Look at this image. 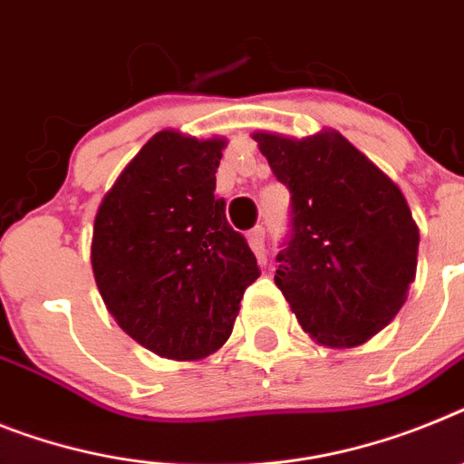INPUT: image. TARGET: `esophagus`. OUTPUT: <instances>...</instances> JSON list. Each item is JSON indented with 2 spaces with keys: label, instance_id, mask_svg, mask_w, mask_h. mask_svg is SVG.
<instances>
[{
  "label": "esophagus",
  "instance_id": "34e87169",
  "mask_svg": "<svg viewBox=\"0 0 464 464\" xmlns=\"http://www.w3.org/2000/svg\"><path fill=\"white\" fill-rule=\"evenodd\" d=\"M264 238H266V233H264L262 226H255L250 233H247V240H250V247L255 250V255L259 256L264 262Z\"/></svg>",
  "mask_w": 464,
  "mask_h": 464
}]
</instances>
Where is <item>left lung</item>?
<instances>
[{"label":"left lung","instance_id":"left-lung-1","mask_svg":"<svg viewBox=\"0 0 464 464\" xmlns=\"http://www.w3.org/2000/svg\"><path fill=\"white\" fill-rule=\"evenodd\" d=\"M255 139L290 190L276 285L314 340L363 344L392 323L415 280L420 233L406 198L337 131Z\"/></svg>","mask_w":464,"mask_h":464}]
</instances>
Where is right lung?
<instances>
[{"label": "right lung", "mask_w": 464, "mask_h": 464, "mask_svg": "<svg viewBox=\"0 0 464 464\" xmlns=\"http://www.w3.org/2000/svg\"><path fill=\"white\" fill-rule=\"evenodd\" d=\"M224 139L158 134L101 202L92 266L120 328L150 352L196 361L233 330L256 256L217 198Z\"/></svg>", "instance_id": "obj_1"}]
</instances>
